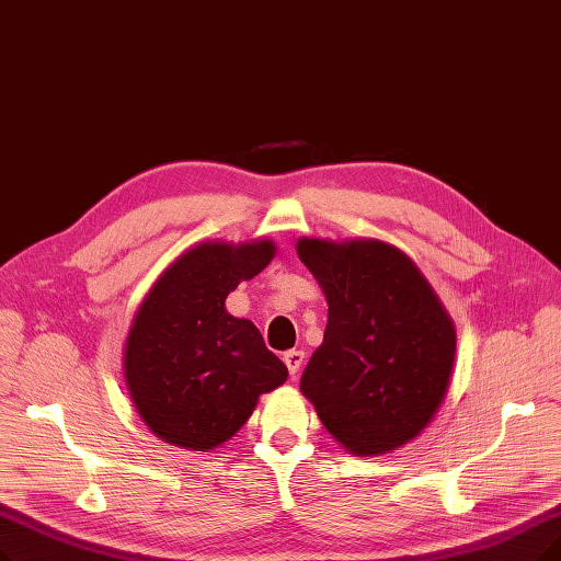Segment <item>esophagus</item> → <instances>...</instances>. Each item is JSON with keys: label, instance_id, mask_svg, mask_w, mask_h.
I'll use <instances>...</instances> for the list:
<instances>
[{"label": "esophagus", "instance_id": "esophagus-1", "mask_svg": "<svg viewBox=\"0 0 561 561\" xmlns=\"http://www.w3.org/2000/svg\"><path fill=\"white\" fill-rule=\"evenodd\" d=\"M302 362H305V353L302 351H286L284 353V364H286V369H288V374H290V378H296L298 376V371H300V367H302Z\"/></svg>", "mask_w": 561, "mask_h": 561}]
</instances>
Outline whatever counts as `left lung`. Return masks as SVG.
Returning <instances> with one entry per match:
<instances>
[{
  "mask_svg": "<svg viewBox=\"0 0 561 561\" xmlns=\"http://www.w3.org/2000/svg\"><path fill=\"white\" fill-rule=\"evenodd\" d=\"M296 250L328 300L323 344L305 367L302 394L355 456L415 440L454 369L456 332L440 298L387 242L300 238Z\"/></svg>",
  "mask_w": 561,
  "mask_h": 561,
  "instance_id": "obj_1",
  "label": "left lung"
}]
</instances>
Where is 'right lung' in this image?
<instances>
[{
  "mask_svg": "<svg viewBox=\"0 0 561 561\" xmlns=\"http://www.w3.org/2000/svg\"><path fill=\"white\" fill-rule=\"evenodd\" d=\"M275 256L273 240L202 242L181 254L135 313L124 376L141 422L160 440L208 451L231 440L261 394L288 369L261 332L225 307L227 296Z\"/></svg>",
  "mask_w": 561,
  "mask_h": 561,
  "instance_id": "1",
  "label": "right lung"
}]
</instances>
